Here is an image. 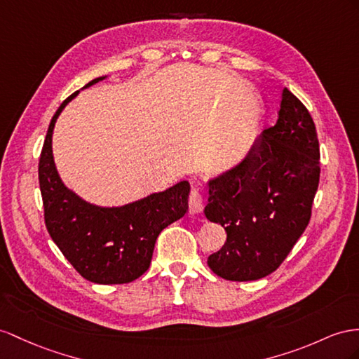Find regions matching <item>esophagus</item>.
I'll return each mask as SVG.
<instances>
[{"mask_svg":"<svg viewBox=\"0 0 359 359\" xmlns=\"http://www.w3.org/2000/svg\"><path fill=\"white\" fill-rule=\"evenodd\" d=\"M188 205H189V212L194 214V215H198L201 210H203V196H201V192H200L198 188L192 187Z\"/></svg>","mask_w":359,"mask_h":359,"instance_id":"1","label":"esophagus"}]
</instances>
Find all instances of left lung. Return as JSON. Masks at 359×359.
Wrapping results in <instances>:
<instances>
[{
    "mask_svg": "<svg viewBox=\"0 0 359 359\" xmlns=\"http://www.w3.org/2000/svg\"><path fill=\"white\" fill-rule=\"evenodd\" d=\"M278 115L236 167L208 182L205 215L227 233L208 265L226 280L273 273L309 223L320 180L316 124L287 88Z\"/></svg>",
    "mask_w": 359,
    "mask_h": 359,
    "instance_id": "8db88e82",
    "label": "left lung"
}]
</instances>
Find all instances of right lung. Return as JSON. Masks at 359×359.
<instances>
[{"instance_id": "obj_1", "label": "right lung", "mask_w": 359, "mask_h": 359, "mask_svg": "<svg viewBox=\"0 0 359 359\" xmlns=\"http://www.w3.org/2000/svg\"><path fill=\"white\" fill-rule=\"evenodd\" d=\"M94 79L85 86L98 83ZM79 90L51 118L39 158V187L45 226L69 264L94 283H128L150 267L156 240L165 227L187 214L189 183L179 182L162 192L119 208L90 205L60 180L53 159L56 119Z\"/></svg>"}]
</instances>
